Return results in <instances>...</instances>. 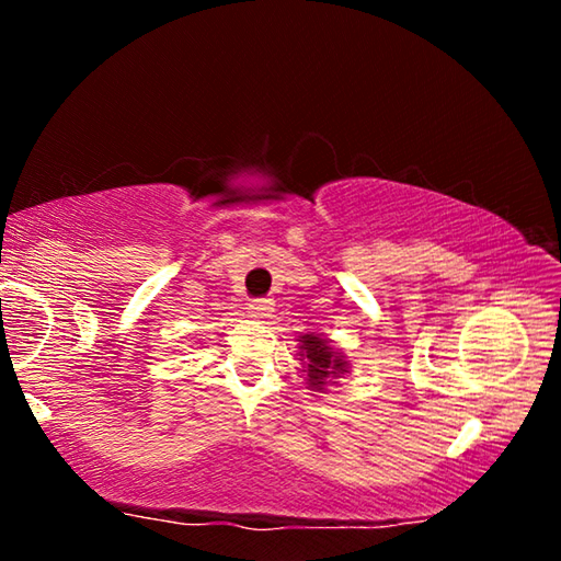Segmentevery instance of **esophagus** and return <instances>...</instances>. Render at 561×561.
<instances>
[{
    "label": "esophagus",
    "mask_w": 561,
    "mask_h": 561,
    "mask_svg": "<svg viewBox=\"0 0 561 561\" xmlns=\"http://www.w3.org/2000/svg\"><path fill=\"white\" fill-rule=\"evenodd\" d=\"M250 309H252V317L264 319V317H270L272 301H270V299H254V301L250 304Z\"/></svg>",
    "instance_id": "esophagus-1"
}]
</instances>
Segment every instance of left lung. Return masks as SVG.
Returning <instances> with one entry per match:
<instances>
[{"label": "left lung", "mask_w": 561, "mask_h": 561, "mask_svg": "<svg viewBox=\"0 0 561 561\" xmlns=\"http://www.w3.org/2000/svg\"><path fill=\"white\" fill-rule=\"evenodd\" d=\"M299 360H304V366H307V381L309 386H314L317 391L327 386V378H336L339 374L346 371L344 356H339L336 351L329 346L327 339H321L317 334H304L299 336Z\"/></svg>", "instance_id": "left-lung-1"}]
</instances>
